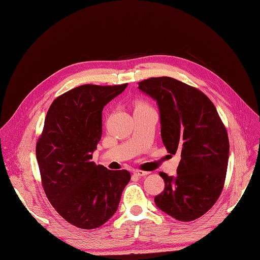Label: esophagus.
I'll use <instances>...</instances> for the list:
<instances>
[{"instance_id":"34e87169","label":"esophagus","mask_w":260,"mask_h":260,"mask_svg":"<svg viewBox=\"0 0 260 260\" xmlns=\"http://www.w3.org/2000/svg\"><path fill=\"white\" fill-rule=\"evenodd\" d=\"M134 174H135L137 177H146L150 174V172L142 171V170H135V171H134Z\"/></svg>"}]
</instances>
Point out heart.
<instances>
[{
	"label": "heart",
	"instance_id": "b5f03b06",
	"mask_svg": "<svg viewBox=\"0 0 260 260\" xmlns=\"http://www.w3.org/2000/svg\"><path fill=\"white\" fill-rule=\"evenodd\" d=\"M138 106H147V105L146 104H139Z\"/></svg>",
	"mask_w": 260,
	"mask_h": 260
}]
</instances>
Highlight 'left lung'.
<instances>
[{
	"label": "left lung",
	"mask_w": 260,
	"mask_h": 260,
	"mask_svg": "<svg viewBox=\"0 0 260 260\" xmlns=\"http://www.w3.org/2000/svg\"><path fill=\"white\" fill-rule=\"evenodd\" d=\"M138 84L157 102L166 150L181 156L175 177L159 172L165 188L155 196V205L181 222L199 218L213 207L224 187L229 156L225 125L213 103L194 86L171 77Z\"/></svg>",
	"instance_id": "1"
}]
</instances>
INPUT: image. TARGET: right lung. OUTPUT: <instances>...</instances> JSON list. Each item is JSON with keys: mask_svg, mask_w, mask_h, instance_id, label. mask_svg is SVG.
<instances>
[{"mask_svg": "<svg viewBox=\"0 0 260 260\" xmlns=\"http://www.w3.org/2000/svg\"><path fill=\"white\" fill-rule=\"evenodd\" d=\"M126 86L83 84L57 96L36 142L45 194L56 212L78 228L94 229L107 222L131 180L127 170H109L91 161L102 137L104 106Z\"/></svg>", "mask_w": 260, "mask_h": 260, "instance_id": "obj_1", "label": "right lung"}]
</instances>
